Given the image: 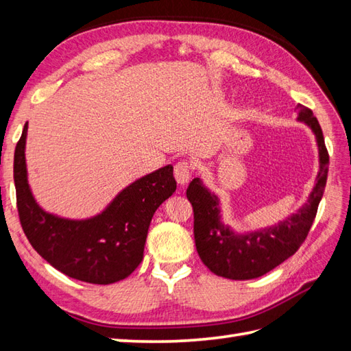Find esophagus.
Listing matches in <instances>:
<instances>
[{
  "label": "esophagus",
  "instance_id": "34e87169",
  "mask_svg": "<svg viewBox=\"0 0 351 351\" xmlns=\"http://www.w3.org/2000/svg\"><path fill=\"white\" fill-rule=\"evenodd\" d=\"M173 173L176 178V182L178 184H187L190 176H191V166L187 161H178L175 164V169H173Z\"/></svg>",
  "mask_w": 351,
  "mask_h": 351
}]
</instances>
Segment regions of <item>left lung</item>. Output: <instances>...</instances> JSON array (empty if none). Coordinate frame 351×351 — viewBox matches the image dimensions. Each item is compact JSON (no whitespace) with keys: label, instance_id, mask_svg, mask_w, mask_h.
Masks as SVG:
<instances>
[{"label":"left lung","instance_id":"left-lung-1","mask_svg":"<svg viewBox=\"0 0 351 351\" xmlns=\"http://www.w3.org/2000/svg\"><path fill=\"white\" fill-rule=\"evenodd\" d=\"M299 121L308 123L317 137L319 171L308 204L279 225L247 235H235L220 223L219 199L208 191L199 178L187 189L195 213V243L202 263L210 270L232 280L255 279L293 256L306 240L323 197L329 169V152L323 131L312 110L297 104Z\"/></svg>","mask_w":351,"mask_h":351}]
</instances>
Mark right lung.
I'll list each match as a JSON object with an SVG mask.
<instances>
[{
	"label": "right lung",
	"instance_id": "1",
	"mask_svg": "<svg viewBox=\"0 0 351 351\" xmlns=\"http://www.w3.org/2000/svg\"><path fill=\"white\" fill-rule=\"evenodd\" d=\"M25 123L14 149L13 178L22 230L39 255L72 279L96 285L122 280L143 261L154 213L176 190L173 166L158 169L119 193L102 214L66 220L45 213L27 182Z\"/></svg>",
	"mask_w": 351,
	"mask_h": 351
}]
</instances>
